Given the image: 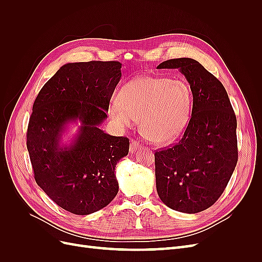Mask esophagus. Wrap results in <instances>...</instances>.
I'll return each mask as SVG.
<instances>
[{"label":"esophagus","instance_id":"34e87169","mask_svg":"<svg viewBox=\"0 0 262 262\" xmlns=\"http://www.w3.org/2000/svg\"><path fill=\"white\" fill-rule=\"evenodd\" d=\"M141 147H142V144L140 143L139 141L132 140V142H131V145H130V152H131V153L137 152V150H138L139 148H141Z\"/></svg>","mask_w":262,"mask_h":262}]
</instances>
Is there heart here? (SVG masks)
<instances>
[{"instance_id": "1", "label": "heart", "mask_w": 262, "mask_h": 262, "mask_svg": "<svg viewBox=\"0 0 262 262\" xmlns=\"http://www.w3.org/2000/svg\"><path fill=\"white\" fill-rule=\"evenodd\" d=\"M192 92L182 80L140 76L126 83L109 114L121 128L140 118L141 129L156 143H168L180 137L191 118Z\"/></svg>"}]
</instances>
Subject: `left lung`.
<instances>
[{
    "label": "left lung",
    "mask_w": 262,
    "mask_h": 262,
    "mask_svg": "<svg viewBox=\"0 0 262 262\" xmlns=\"http://www.w3.org/2000/svg\"><path fill=\"white\" fill-rule=\"evenodd\" d=\"M157 69H178L193 97L184 136L155 152L157 193L172 210L201 212L217 201L236 167V116L223 84L198 61L170 59Z\"/></svg>",
    "instance_id": "8db88e82"
}]
</instances>
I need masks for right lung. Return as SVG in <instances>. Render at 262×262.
Masks as SVG:
<instances>
[{
    "instance_id": "right-lung-1",
    "label": "right lung",
    "mask_w": 262,
    "mask_h": 262,
    "mask_svg": "<svg viewBox=\"0 0 262 262\" xmlns=\"http://www.w3.org/2000/svg\"><path fill=\"white\" fill-rule=\"evenodd\" d=\"M118 61L68 63L39 92L27 129L35 180L59 207L77 215L105 208L117 195V163L129 139L99 129L121 77ZM80 120L73 144L60 146L69 122Z\"/></svg>"
}]
</instances>
